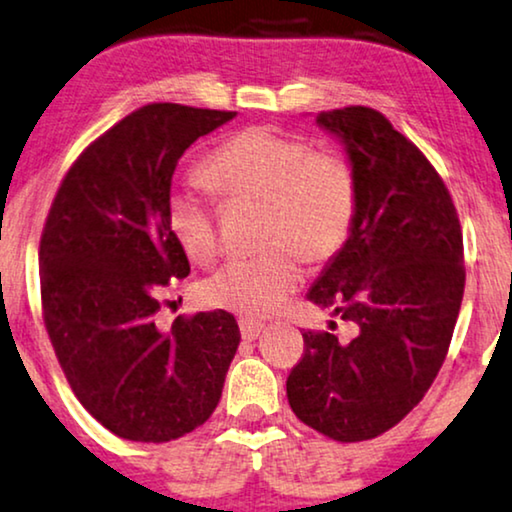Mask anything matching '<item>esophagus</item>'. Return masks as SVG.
Instances as JSON below:
<instances>
[{"label":"esophagus","instance_id":"34e87169","mask_svg":"<svg viewBox=\"0 0 512 512\" xmlns=\"http://www.w3.org/2000/svg\"><path fill=\"white\" fill-rule=\"evenodd\" d=\"M238 327H241V337L243 339H257L260 337V332L264 330V325L262 323H257V320H252V318H241L238 320Z\"/></svg>","mask_w":512,"mask_h":512}]
</instances>
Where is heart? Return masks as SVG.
<instances>
[{
    "mask_svg": "<svg viewBox=\"0 0 512 512\" xmlns=\"http://www.w3.org/2000/svg\"><path fill=\"white\" fill-rule=\"evenodd\" d=\"M304 135L269 126L243 128L222 140L199 175L224 203L260 201V255L229 260L203 283V299L243 316H269L302 281L297 255L330 262L349 241L358 215V175L335 149H311ZM168 227L194 264L217 255V210L199 196L168 199Z\"/></svg>",
    "mask_w": 512,
    "mask_h": 512,
    "instance_id": "obj_1",
    "label": "heart"
}]
</instances>
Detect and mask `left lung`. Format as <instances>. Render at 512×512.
I'll list each match as a JSON object with an SVG mask.
<instances>
[{"mask_svg":"<svg viewBox=\"0 0 512 512\" xmlns=\"http://www.w3.org/2000/svg\"><path fill=\"white\" fill-rule=\"evenodd\" d=\"M316 121L346 142L358 215L309 299L356 335L304 332L285 386L299 421L330 440L363 442L400 424L445 363L466 285L463 236L438 170L384 114L351 105Z\"/></svg>","mask_w":512,"mask_h":512,"instance_id":"1","label":"left lung"}]
</instances>
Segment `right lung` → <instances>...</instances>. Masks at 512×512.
Masks as SVG:
<instances>
[{"label":"right lung","mask_w":512,"mask_h":512,"mask_svg":"<svg viewBox=\"0 0 512 512\" xmlns=\"http://www.w3.org/2000/svg\"><path fill=\"white\" fill-rule=\"evenodd\" d=\"M236 112L152 102L93 140L60 182L39 243L46 332L67 384L107 431L168 442L206 424L241 342L231 313L177 316L163 290L189 274L168 227L185 149Z\"/></svg>","instance_id":"obj_1"}]
</instances>
